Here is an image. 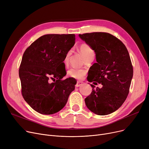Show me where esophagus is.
Instances as JSON below:
<instances>
[{
	"instance_id": "esophagus-1",
	"label": "esophagus",
	"mask_w": 149,
	"mask_h": 149,
	"mask_svg": "<svg viewBox=\"0 0 149 149\" xmlns=\"http://www.w3.org/2000/svg\"><path fill=\"white\" fill-rule=\"evenodd\" d=\"M82 84H83V82H82V81H77V83H76V84H75V87L78 88V87L80 86H81V85H82Z\"/></svg>"
}]
</instances>
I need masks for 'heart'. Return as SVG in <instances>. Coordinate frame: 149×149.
I'll return each mask as SVG.
<instances>
[{"mask_svg": "<svg viewBox=\"0 0 149 149\" xmlns=\"http://www.w3.org/2000/svg\"><path fill=\"white\" fill-rule=\"evenodd\" d=\"M79 51L80 52L83 54V57L84 58H87L88 57H90L91 56H94V51L92 49L91 47L89 46L87 44H81L79 48ZM70 55V51L67 52V53L65 55V57L64 58V63L65 64H67L69 57ZM86 74V71L84 69H79L76 68H73L69 69L68 71V76L73 78V79H77V80H81L83 79L84 77L85 76Z\"/></svg>", "mask_w": 149, "mask_h": 149, "instance_id": "heart-1", "label": "heart"}]
</instances>
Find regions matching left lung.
Wrapping results in <instances>:
<instances>
[{
	"label": "left lung",
	"mask_w": 149,
	"mask_h": 149,
	"mask_svg": "<svg viewBox=\"0 0 149 149\" xmlns=\"http://www.w3.org/2000/svg\"><path fill=\"white\" fill-rule=\"evenodd\" d=\"M96 54L97 63L91 67L89 82L101 83L93 88L84 99L89 110L98 115H109L118 109L127 97L134 69L129 52L124 43L107 33L79 34Z\"/></svg>",
	"instance_id": "1"
}]
</instances>
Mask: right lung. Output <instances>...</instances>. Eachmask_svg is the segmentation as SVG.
<instances>
[{
  "label": "right lung",
  "mask_w": 149,
  "mask_h": 149,
  "mask_svg": "<svg viewBox=\"0 0 149 149\" xmlns=\"http://www.w3.org/2000/svg\"><path fill=\"white\" fill-rule=\"evenodd\" d=\"M75 34H46L25 50L19 68L22 95L34 111L43 115L60 111L75 89L77 82L66 75L65 55L75 44ZM54 80V82L51 80Z\"/></svg>",
  "instance_id": "1"
}]
</instances>
